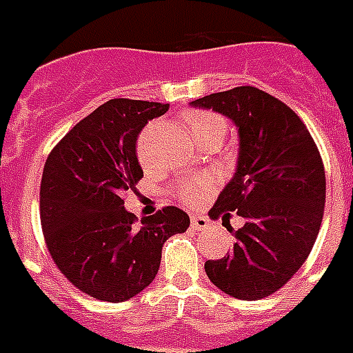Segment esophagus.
Returning a JSON list of instances; mask_svg holds the SVG:
<instances>
[{
    "label": "esophagus",
    "instance_id": "1",
    "mask_svg": "<svg viewBox=\"0 0 353 353\" xmlns=\"http://www.w3.org/2000/svg\"><path fill=\"white\" fill-rule=\"evenodd\" d=\"M190 226L198 232H202V230L210 228V221H208V216H192L190 219Z\"/></svg>",
    "mask_w": 353,
    "mask_h": 353
}]
</instances>
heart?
Returning a JSON list of instances; mask_svg holds the SVG:
<instances>
[{"label":"heart","instance_id":"heart-1","mask_svg":"<svg viewBox=\"0 0 353 353\" xmlns=\"http://www.w3.org/2000/svg\"><path fill=\"white\" fill-rule=\"evenodd\" d=\"M185 123L189 127L192 138L200 142L205 134H210L213 130H221L224 132L226 130V123L221 116L216 114H211V112H189L185 116ZM148 138H150V130H143L140 138H138L137 153L138 161L142 166L148 164ZM213 189V181L210 177H196V179H189L177 187V196L181 198L185 203L189 205H196L208 196Z\"/></svg>","mask_w":353,"mask_h":353}]
</instances>
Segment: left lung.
I'll list each match as a JSON object with an SVG mask.
<instances>
[{
  "mask_svg": "<svg viewBox=\"0 0 353 353\" xmlns=\"http://www.w3.org/2000/svg\"><path fill=\"white\" fill-rule=\"evenodd\" d=\"M190 104L221 112L239 129L236 176L210 215L237 211L245 226H226L236 237L234 250L208 260L205 273L224 294L256 301L283 288L314 247L325 205L322 157L301 117L254 85L211 93Z\"/></svg>",
  "mask_w": 353,
  "mask_h": 353,
  "instance_id": "1",
  "label": "left lung"
}]
</instances>
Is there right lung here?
Masks as SVG:
<instances>
[{"mask_svg": "<svg viewBox=\"0 0 353 353\" xmlns=\"http://www.w3.org/2000/svg\"><path fill=\"white\" fill-rule=\"evenodd\" d=\"M168 104L112 99L65 134L41 179V226L52 260L70 284L119 303L150 286L164 241L189 228V215L166 205L138 223L125 192L143 177L137 138Z\"/></svg>", "mask_w": 353, "mask_h": 353, "instance_id": "1", "label": "right lung"}]
</instances>
